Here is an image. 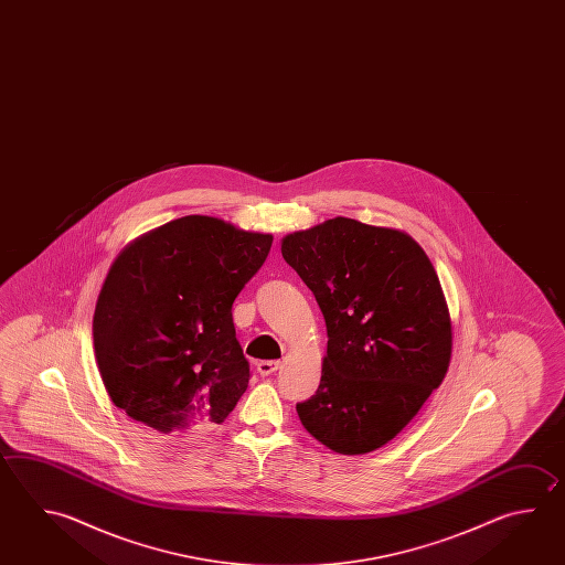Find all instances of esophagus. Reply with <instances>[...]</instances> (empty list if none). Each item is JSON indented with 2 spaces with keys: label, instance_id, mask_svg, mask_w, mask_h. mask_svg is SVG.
Wrapping results in <instances>:
<instances>
[{
  "label": "esophagus",
  "instance_id": "34e87169",
  "mask_svg": "<svg viewBox=\"0 0 565 565\" xmlns=\"http://www.w3.org/2000/svg\"><path fill=\"white\" fill-rule=\"evenodd\" d=\"M279 367H281V362H277V360H264V362L257 363V372H259V375H271V373H276Z\"/></svg>",
  "mask_w": 565,
  "mask_h": 565
}]
</instances>
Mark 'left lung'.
Returning <instances> with one entry per match:
<instances>
[{"label":"left lung","instance_id":"left-lung-1","mask_svg":"<svg viewBox=\"0 0 565 565\" xmlns=\"http://www.w3.org/2000/svg\"><path fill=\"white\" fill-rule=\"evenodd\" d=\"M320 306L328 352L301 426L343 456L392 441L446 377L451 318L436 269L412 235L333 217L281 239Z\"/></svg>","mask_w":565,"mask_h":565}]
</instances>
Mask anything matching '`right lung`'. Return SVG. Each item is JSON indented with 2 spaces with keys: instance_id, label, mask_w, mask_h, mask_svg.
Wrapping results in <instances>:
<instances>
[{
  "instance_id": "obj_1",
  "label": "right lung",
  "mask_w": 565,
  "mask_h": 565,
  "mask_svg": "<svg viewBox=\"0 0 565 565\" xmlns=\"http://www.w3.org/2000/svg\"><path fill=\"white\" fill-rule=\"evenodd\" d=\"M271 242L185 215L119 252L94 313L97 370L116 407L163 436L212 429L234 412L249 363L232 306Z\"/></svg>"
}]
</instances>
